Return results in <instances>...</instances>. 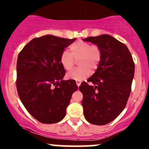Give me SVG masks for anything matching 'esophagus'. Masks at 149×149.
I'll use <instances>...</instances> for the list:
<instances>
[{
  "label": "esophagus",
  "instance_id": "obj_1",
  "mask_svg": "<svg viewBox=\"0 0 149 149\" xmlns=\"http://www.w3.org/2000/svg\"><path fill=\"white\" fill-rule=\"evenodd\" d=\"M76 84H77V86H79L80 85H81V81H79V80H76Z\"/></svg>",
  "mask_w": 149,
  "mask_h": 149
}]
</instances>
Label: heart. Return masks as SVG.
<instances>
[{
	"label": "heart",
	"instance_id": "1",
	"mask_svg": "<svg viewBox=\"0 0 149 149\" xmlns=\"http://www.w3.org/2000/svg\"><path fill=\"white\" fill-rule=\"evenodd\" d=\"M79 60V68H75L67 74L70 79L82 80L91 74V69L95 70L101 59V51L97 45H91L86 41H77L70 46V53L63 51L60 56V62L65 70H70Z\"/></svg>",
	"mask_w": 149,
	"mask_h": 149
}]
</instances>
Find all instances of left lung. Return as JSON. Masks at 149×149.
<instances>
[{
  "label": "left lung",
  "instance_id": "8db88e82",
  "mask_svg": "<svg viewBox=\"0 0 149 149\" xmlns=\"http://www.w3.org/2000/svg\"><path fill=\"white\" fill-rule=\"evenodd\" d=\"M84 40L96 44L101 51L94 74L79 86L84 95V117L89 123L101 126L116 118L126 107L135 64L127 46L111 36H91Z\"/></svg>",
  "mask_w": 149,
  "mask_h": 149
}]
</instances>
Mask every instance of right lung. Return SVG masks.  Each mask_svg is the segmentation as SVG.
<instances>
[{"label":"right lung","instance_id":"1","mask_svg":"<svg viewBox=\"0 0 149 149\" xmlns=\"http://www.w3.org/2000/svg\"><path fill=\"white\" fill-rule=\"evenodd\" d=\"M76 38L46 35L24 46L17 60L16 88L28 112L43 123H54L66 114L76 81H63L65 70L60 62L65 48Z\"/></svg>","mask_w":149,"mask_h":149}]
</instances>
